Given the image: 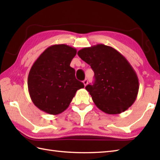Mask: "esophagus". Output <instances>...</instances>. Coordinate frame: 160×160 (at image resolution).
I'll use <instances>...</instances> for the list:
<instances>
[{
    "mask_svg": "<svg viewBox=\"0 0 160 160\" xmlns=\"http://www.w3.org/2000/svg\"><path fill=\"white\" fill-rule=\"evenodd\" d=\"M83 84H84V86H86L87 84H88V80H87V79L84 80L83 81Z\"/></svg>",
    "mask_w": 160,
    "mask_h": 160,
    "instance_id": "obj_1",
    "label": "esophagus"
}]
</instances>
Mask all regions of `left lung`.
<instances>
[{
    "label": "left lung",
    "mask_w": 160,
    "mask_h": 160,
    "mask_svg": "<svg viewBox=\"0 0 160 160\" xmlns=\"http://www.w3.org/2000/svg\"><path fill=\"white\" fill-rule=\"evenodd\" d=\"M78 55L94 71V83L85 89L99 109L107 114H119L134 103L139 80L124 56L102 44L80 49Z\"/></svg>",
    "instance_id": "8db88e82"
}]
</instances>
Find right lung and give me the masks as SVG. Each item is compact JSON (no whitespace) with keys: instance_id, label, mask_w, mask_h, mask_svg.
I'll use <instances>...</instances> for the list:
<instances>
[{"instance_id":"obj_1","label":"right lung","mask_w":160,"mask_h":160,"mask_svg":"<svg viewBox=\"0 0 160 160\" xmlns=\"http://www.w3.org/2000/svg\"><path fill=\"white\" fill-rule=\"evenodd\" d=\"M76 53V49L64 44L52 45L33 64L28 78V90L40 110L51 115L61 113L69 106L76 91L84 87L70 67Z\"/></svg>"}]
</instances>
